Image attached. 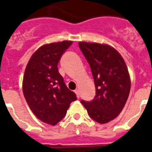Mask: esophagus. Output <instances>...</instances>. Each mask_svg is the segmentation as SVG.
I'll return each mask as SVG.
<instances>
[{
    "label": "esophagus",
    "instance_id": "esophagus-1",
    "mask_svg": "<svg viewBox=\"0 0 152 152\" xmlns=\"http://www.w3.org/2000/svg\"><path fill=\"white\" fill-rule=\"evenodd\" d=\"M75 93L76 94V95H77V99H79V97H80V95H79V91L77 89H76L75 91Z\"/></svg>",
    "mask_w": 152,
    "mask_h": 152
}]
</instances>
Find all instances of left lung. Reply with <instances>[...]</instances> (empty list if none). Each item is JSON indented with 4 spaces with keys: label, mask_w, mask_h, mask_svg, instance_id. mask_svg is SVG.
I'll list each match as a JSON object with an SVG mask.
<instances>
[{
    "label": "left lung",
    "mask_w": 152,
    "mask_h": 152,
    "mask_svg": "<svg viewBox=\"0 0 152 152\" xmlns=\"http://www.w3.org/2000/svg\"><path fill=\"white\" fill-rule=\"evenodd\" d=\"M78 45L91 66L96 88L94 99L81 103L94 121L107 123L117 117L128 100L131 88L128 68L111 45L87 42Z\"/></svg>",
    "instance_id": "1"
}]
</instances>
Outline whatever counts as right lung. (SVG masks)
<instances>
[{"label": "right lung", "instance_id": "right-lung-1", "mask_svg": "<svg viewBox=\"0 0 152 152\" xmlns=\"http://www.w3.org/2000/svg\"><path fill=\"white\" fill-rule=\"evenodd\" d=\"M72 43L64 40L42 45L32 55L24 72L23 92L28 106L39 120L52 126L61 121L77 99L58 70L61 56Z\"/></svg>", "mask_w": 152, "mask_h": 152}]
</instances>
